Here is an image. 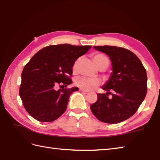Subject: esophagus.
<instances>
[{"mask_svg": "<svg viewBox=\"0 0 160 160\" xmlns=\"http://www.w3.org/2000/svg\"><path fill=\"white\" fill-rule=\"evenodd\" d=\"M80 91H82V92H84V93H88V91H86V90H84L83 89H80Z\"/></svg>", "mask_w": 160, "mask_h": 160, "instance_id": "obj_1", "label": "esophagus"}]
</instances>
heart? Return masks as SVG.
<instances>
[{"label": "heart", "instance_id": "1", "mask_svg": "<svg viewBox=\"0 0 160 160\" xmlns=\"http://www.w3.org/2000/svg\"><path fill=\"white\" fill-rule=\"evenodd\" d=\"M107 58L102 55V54H97V55L93 57V60L95 63H96V66L98 63L100 62V60L103 59H106ZM77 62H75L73 65V69L76 68ZM75 83H76L78 87H80L81 89H83L84 90H93L96 89L97 87H98L101 83V81L98 79V78H91L84 76H78L76 79H75Z\"/></svg>", "mask_w": 160, "mask_h": 160}]
</instances>
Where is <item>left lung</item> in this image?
Wrapping results in <instances>:
<instances>
[{
  "mask_svg": "<svg viewBox=\"0 0 160 160\" xmlns=\"http://www.w3.org/2000/svg\"><path fill=\"white\" fill-rule=\"evenodd\" d=\"M110 58L112 71L109 79L91 105L93 114L101 122L120 123L135 113L147 92V75L140 60L131 51L115 46H94ZM112 90L111 98L108 97Z\"/></svg>",
  "mask_w": 160,
  "mask_h": 160,
  "instance_id": "obj_1",
  "label": "left lung"
}]
</instances>
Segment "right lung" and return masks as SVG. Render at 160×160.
<instances>
[{
	"instance_id": "add662e5",
	"label": "right lung",
	"mask_w": 160,
	"mask_h": 160,
	"mask_svg": "<svg viewBox=\"0 0 160 160\" xmlns=\"http://www.w3.org/2000/svg\"><path fill=\"white\" fill-rule=\"evenodd\" d=\"M91 46L69 44L44 47L26 64L21 74L19 94L28 113L43 122L56 120L66 111L70 95L78 87L56 89L58 84L67 87L72 83L70 76L78 58Z\"/></svg>"
}]
</instances>
